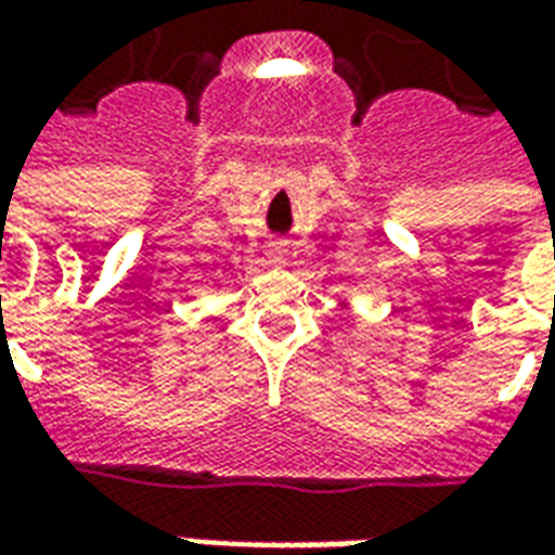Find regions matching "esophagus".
<instances>
[{
  "mask_svg": "<svg viewBox=\"0 0 555 555\" xmlns=\"http://www.w3.org/2000/svg\"><path fill=\"white\" fill-rule=\"evenodd\" d=\"M282 258H285V246H273V249H270V261H282Z\"/></svg>",
  "mask_w": 555,
  "mask_h": 555,
  "instance_id": "34e87169",
  "label": "esophagus"
}]
</instances>
